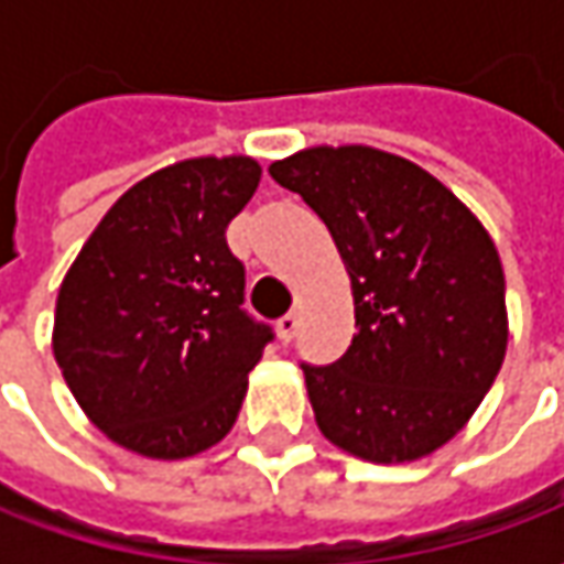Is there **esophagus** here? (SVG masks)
I'll use <instances>...</instances> for the list:
<instances>
[{"mask_svg":"<svg viewBox=\"0 0 564 564\" xmlns=\"http://www.w3.org/2000/svg\"><path fill=\"white\" fill-rule=\"evenodd\" d=\"M294 333H297V314H285L275 323V336L282 338V341H292Z\"/></svg>","mask_w":564,"mask_h":564,"instance_id":"34e87169","label":"esophagus"}]
</instances>
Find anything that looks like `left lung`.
<instances>
[{"mask_svg":"<svg viewBox=\"0 0 564 564\" xmlns=\"http://www.w3.org/2000/svg\"><path fill=\"white\" fill-rule=\"evenodd\" d=\"M270 175L326 223L351 279L348 351L304 364L319 433L373 465L433 455L465 430L509 348L489 231L440 178L377 147L319 143Z\"/></svg>","mask_w":564,"mask_h":564,"instance_id":"obj_1","label":"left lung"}]
</instances>
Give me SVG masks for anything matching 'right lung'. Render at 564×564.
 Here are the masks:
<instances>
[{"label": "right lung", "instance_id": "add662e5", "mask_svg": "<svg viewBox=\"0 0 564 564\" xmlns=\"http://www.w3.org/2000/svg\"><path fill=\"white\" fill-rule=\"evenodd\" d=\"M263 169L194 156L128 187L68 267L53 355L90 423L121 448L178 462L226 440L272 333L245 314L226 226Z\"/></svg>", "mask_w": 564, "mask_h": 564}]
</instances>
